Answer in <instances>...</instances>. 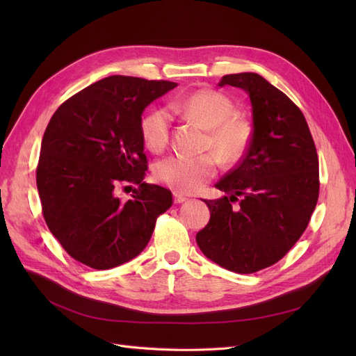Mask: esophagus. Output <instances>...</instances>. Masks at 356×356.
Segmentation results:
<instances>
[{
	"mask_svg": "<svg viewBox=\"0 0 356 356\" xmlns=\"http://www.w3.org/2000/svg\"><path fill=\"white\" fill-rule=\"evenodd\" d=\"M188 199L186 197V196H182L181 193H174V202L175 203H184V202H187Z\"/></svg>",
	"mask_w": 356,
	"mask_h": 356,
	"instance_id": "esophagus-1",
	"label": "esophagus"
}]
</instances>
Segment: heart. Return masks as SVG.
Here are the masks:
<instances>
[{
    "label": "heart",
    "instance_id": "obj_1",
    "mask_svg": "<svg viewBox=\"0 0 356 356\" xmlns=\"http://www.w3.org/2000/svg\"><path fill=\"white\" fill-rule=\"evenodd\" d=\"M172 108L195 118L209 129L207 145L215 148L224 160H239L250 147L251 127L243 118L234 117L230 98L217 90L203 89L172 104ZM145 145L154 153L165 149L170 138V114L154 108L141 122ZM220 156L208 152L197 156L172 154L154 166V177L161 184L178 193H195L217 174Z\"/></svg>",
    "mask_w": 356,
    "mask_h": 356
}]
</instances>
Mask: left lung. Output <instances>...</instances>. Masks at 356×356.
<instances>
[{
    "label": "left lung",
    "instance_id": "obj_1",
    "mask_svg": "<svg viewBox=\"0 0 356 356\" xmlns=\"http://www.w3.org/2000/svg\"><path fill=\"white\" fill-rule=\"evenodd\" d=\"M250 95L251 143L239 165L215 187L221 199L196 234L209 260L236 273H255L277 263L306 230L319 196V161L303 113L261 75H224L218 86ZM238 202V208L232 203Z\"/></svg>",
    "mask_w": 356,
    "mask_h": 356
}]
</instances>
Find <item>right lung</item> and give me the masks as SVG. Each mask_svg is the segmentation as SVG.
Wrapping results in <instances>:
<instances>
[{
	"label": "right lung",
	"mask_w": 356,
	"mask_h": 356,
	"mask_svg": "<svg viewBox=\"0 0 356 356\" xmlns=\"http://www.w3.org/2000/svg\"><path fill=\"white\" fill-rule=\"evenodd\" d=\"M177 83L111 75L63 102L41 141L37 188L49 230L74 260L106 270L152 238L172 193L144 182L143 111ZM136 184L133 197L116 196Z\"/></svg>",
	"instance_id": "1"
}]
</instances>
